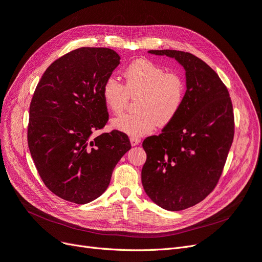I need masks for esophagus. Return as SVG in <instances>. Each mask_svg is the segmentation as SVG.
<instances>
[{
	"label": "esophagus",
	"instance_id": "esophagus-1",
	"mask_svg": "<svg viewBox=\"0 0 262 262\" xmlns=\"http://www.w3.org/2000/svg\"><path fill=\"white\" fill-rule=\"evenodd\" d=\"M139 142H140V139L137 138V137H132L130 138V145L132 146H137V145H139Z\"/></svg>",
	"mask_w": 262,
	"mask_h": 262
}]
</instances>
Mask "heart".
<instances>
[{
    "label": "heart",
    "mask_w": 262,
    "mask_h": 262,
    "mask_svg": "<svg viewBox=\"0 0 262 262\" xmlns=\"http://www.w3.org/2000/svg\"><path fill=\"white\" fill-rule=\"evenodd\" d=\"M125 85L108 77L102 88V98L110 111L121 113L130 97H137L135 113L121 114L111 121L113 128L128 136L140 137L156 126L170 124L180 112L186 85L182 76L166 73L163 67L148 60H137L124 71Z\"/></svg>",
    "instance_id": "heart-1"
}]
</instances>
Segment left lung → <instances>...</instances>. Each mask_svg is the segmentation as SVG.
I'll return each instance as SVG.
<instances>
[{
  "label": "left lung",
  "mask_w": 262,
  "mask_h": 262,
  "mask_svg": "<svg viewBox=\"0 0 262 262\" xmlns=\"http://www.w3.org/2000/svg\"><path fill=\"white\" fill-rule=\"evenodd\" d=\"M185 70L186 92L175 119L142 142L141 182L148 197L168 211L197 205L222 174L234 137L232 101L217 74L199 57L176 50H150Z\"/></svg>",
  "instance_id": "obj_1"
}]
</instances>
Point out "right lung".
<instances>
[{"label":"right lung","mask_w":262,"mask_h":262,"mask_svg":"<svg viewBox=\"0 0 262 262\" xmlns=\"http://www.w3.org/2000/svg\"><path fill=\"white\" fill-rule=\"evenodd\" d=\"M120 60L107 48L76 49L48 67L31 100L27 137L33 162L46 186L74 204L102 195L132 147L119 130L92 136L108 120L102 88Z\"/></svg>","instance_id":"1"}]
</instances>
